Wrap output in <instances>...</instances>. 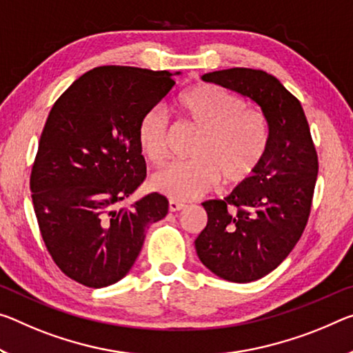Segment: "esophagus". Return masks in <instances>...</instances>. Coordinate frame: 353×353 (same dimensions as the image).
<instances>
[{
    "instance_id": "esophagus-1",
    "label": "esophagus",
    "mask_w": 353,
    "mask_h": 353,
    "mask_svg": "<svg viewBox=\"0 0 353 353\" xmlns=\"http://www.w3.org/2000/svg\"><path fill=\"white\" fill-rule=\"evenodd\" d=\"M183 207H185V204L179 203V201H176V199H170V203H168V209H170V212H177V210L183 209Z\"/></svg>"
}]
</instances>
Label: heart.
<instances>
[{"label":"heart","instance_id":"obj_1","mask_svg":"<svg viewBox=\"0 0 353 353\" xmlns=\"http://www.w3.org/2000/svg\"><path fill=\"white\" fill-rule=\"evenodd\" d=\"M185 124L199 132L193 161L170 165L150 177V187L172 199L209 193L218 183L237 188L253 177L265 159L270 132L265 117L248 110L242 96L215 85H199L177 100ZM171 124L160 106L148 110L138 124V144L150 165L170 155Z\"/></svg>","mask_w":353,"mask_h":353}]
</instances>
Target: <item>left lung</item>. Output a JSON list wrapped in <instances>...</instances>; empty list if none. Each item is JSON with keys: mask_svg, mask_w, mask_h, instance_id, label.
<instances>
[{"mask_svg": "<svg viewBox=\"0 0 353 353\" xmlns=\"http://www.w3.org/2000/svg\"><path fill=\"white\" fill-rule=\"evenodd\" d=\"M261 106L270 141L256 174L225 199L203 203L207 225L194 240L201 262L216 276L250 283L286 259L305 231L319 171L305 111L275 77L234 69L203 75Z\"/></svg>", "mask_w": 353, "mask_h": 353, "instance_id": "8db88e82", "label": "left lung"}]
</instances>
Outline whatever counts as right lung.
<instances>
[{"instance_id": "add662e5", "label": "right lung", "mask_w": 353, "mask_h": 353, "mask_svg": "<svg viewBox=\"0 0 353 353\" xmlns=\"http://www.w3.org/2000/svg\"><path fill=\"white\" fill-rule=\"evenodd\" d=\"M174 85L166 70L102 65L72 83L50 111L31 198L54 264L83 286L99 289L124 278L146 228L168 214L160 193L119 204L146 179L139 119Z\"/></svg>"}]
</instances>
